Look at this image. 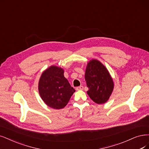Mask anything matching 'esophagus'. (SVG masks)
Here are the masks:
<instances>
[{"label": "esophagus", "mask_w": 149, "mask_h": 149, "mask_svg": "<svg viewBox=\"0 0 149 149\" xmlns=\"http://www.w3.org/2000/svg\"><path fill=\"white\" fill-rule=\"evenodd\" d=\"M84 89V86H78L76 88V90L77 91H79V90H82Z\"/></svg>", "instance_id": "esophagus-1"}]
</instances>
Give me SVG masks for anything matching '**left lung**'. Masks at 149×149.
<instances>
[{"instance_id": "8db88e82", "label": "left lung", "mask_w": 149, "mask_h": 149, "mask_svg": "<svg viewBox=\"0 0 149 149\" xmlns=\"http://www.w3.org/2000/svg\"><path fill=\"white\" fill-rule=\"evenodd\" d=\"M87 94L95 102L102 104L106 102L113 90L114 84L106 66L95 59L88 63L85 74Z\"/></svg>"}]
</instances>
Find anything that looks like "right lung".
Instances as JSON below:
<instances>
[{"label":"right lung","mask_w":149,"mask_h":149,"mask_svg":"<svg viewBox=\"0 0 149 149\" xmlns=\"http://www.w3.org/2000/svg\"><path fill=\"white\" fill-rule=\"evenodd\" d=\"M64 70L52 65L44 70L38 81L39 95L47 105L54 109L64 108L75 90L64 76Z\"/></svg>","instance_id":"obj_1"}]
</instances>
